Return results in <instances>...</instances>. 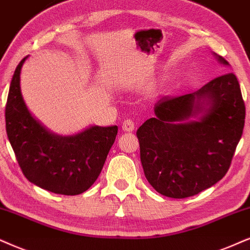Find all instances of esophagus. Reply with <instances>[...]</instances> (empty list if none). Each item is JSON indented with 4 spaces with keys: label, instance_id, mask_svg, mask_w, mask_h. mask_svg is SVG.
I'll list each match as a JSON object with an SVG mask.
<instances>
[{
    "label": "esophagus",
    "instance_id": "1",
    "mask_svg": "<svg viewBox=\"0 0 250 250\" xmlns=\"http://www.w3.org/2000/svg\"><path fill=\"white\" fill-rule=\"evenodd\" d=\"M122 129L125 131H132L135 129L134 121H132V120H130V119L125 120V121H123V123H122Z\"/></svg>",
    "mask_w": 250,
    "mask_h": 250
}]
</instances>
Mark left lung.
<instances>
[{
	"mask_svg": "<svg viewBox=\"0 0 250 250\" xmlns=\"http://www.w3.org/2000/svg\"><path fill=\"white\" fill-rule=\"evenodd\" d=\"M154 114L138 128L137 137L145 178L159 194L190 197L225 176L246 116L234 74L219 76L196 92L162 98Z\"/></svg>",
	"mask_w": 250,
	"mask_h": 250,
	"instance_id": "left-lung-1",
	"label": "left lung"
}]
</instances>
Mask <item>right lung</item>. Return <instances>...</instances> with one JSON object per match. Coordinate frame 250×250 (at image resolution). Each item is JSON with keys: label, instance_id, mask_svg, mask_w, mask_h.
<instances>
[{"label": "right lung", "instance_id": "right-lung-1", "mask_svg": "<svg viewBox=\"0 0 250 250\" xmlns=\"http://www.w3.org/2000/svg\"><path fill=\"white\" fill-rule=\"evenodd\" d=\"M24 58L12 76L5 129L16 159L28 181L61 195L86 191L102 172L118 125H91L75 135L54 134L31 114L21 90Z\"/></svg>", "mask_w": 250, "mask_h": 250}]
</instances>
